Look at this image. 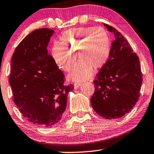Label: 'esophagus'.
Wrapping results in <instances>:
<instances>
[{
    "label": "esophagus",
    "mask_w": 154,
    "mask_h": 154,
    "mask_svg": "<svg viewBox=\"0 0 154 154\" xmlns=\"http://www.w3.org/2000/svg\"><path fill=\"white\" fill-rule=\"evenodd\" d=\"M81 85V83H76V82H75V83H74V88L75 89H76V88H79Z\"/></svg>",
    "instance_id": "1"
}]
</instances>
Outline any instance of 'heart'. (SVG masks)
<instances>
[{
    "label": "heart",
    "instance_id": "heart-1",
    "mask_svg": "<svg viewBox=\"0 0 154 154\" xmlns=\"http://www.w3.org/2000/svg\"><path fill=\"white\" fill-rule=\"evenodd\" d=\"M62 43L56 42L52 50V57L62 70L70 71L76 55L80 62L72 73L76 81L90 78L92 69H100L108 60L111 49L109 35L102 27L86 26L71 29L63 33Z\"/></svg>",
    "mask_w": 154,
    "mask_h": 154
}]
</instances>
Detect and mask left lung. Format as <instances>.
Returning a JSON list of instances; mask_svg holds the SVG:
<instances>
[{
    "label": "left lung",
    "instance_id": "1",
    "mask_svg": "<svg viewBox=\"0 0 154 154\" xmlns=\"http://www.w3.org/2000/svg\"><path fill=\"white\" fill-rule=\"evenodd\" d=\"M114 33L108 60L93 81L94 92L90 99L94 111L106 119H115L130 112L140 97L142 83L140 60L125 38L111 26Z\"/></svg>",
    "mask_w": 154,
    "mask_h": 154
}]
</instances>
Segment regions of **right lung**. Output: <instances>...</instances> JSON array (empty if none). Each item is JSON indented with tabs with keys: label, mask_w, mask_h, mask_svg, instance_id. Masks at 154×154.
I'll return each mask as SVG.
<instances>
[{
	"label": "right lung",
	"mask_w": 154,
	"mask_h": 154,
	"mask_svg": "<svg viewBox=\"0 0 154 154\" xmlns=\"http://www.w3.org/2000/svg\"><path fill=\"white\" fill-rule=\"evenodd\" d=\"M54 31L39 29L27 35L12 57L9 83L14 102L23 116L33 124L51 126L60 121L73 85L48 54L47 46Z\"/></svg>",
	"instance_id": "1"
}]
</instances>
